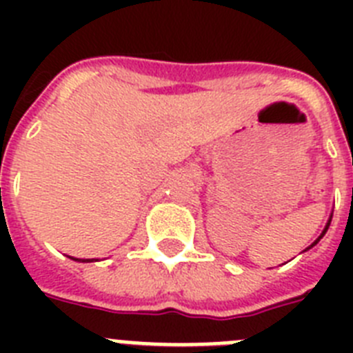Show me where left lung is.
Returning <instances> with one entry per match:
<instances>
[{
	"mask_svg": "<svg viewBox=\"0 0 353 353\" xmlns=\"http://www.w3.org/2000/svg\"><path fill=\"white\" fill-rule=\"evenodd\" d=\"M329 224H330V221H329V223H327V226H325V230H323V232H322V235L318 236V239H316V240H314V242H313V244H311V245H310V248H313V245H316V244H318V240H320V239H322V236H323V235H325V232H327V230H329ZM310 248H307V249H310Z\"/></svg>",
	"mask_w": 353,
	"mask_h": 353,
	"instance_id": "left-lung-1",
	"label": "left lung"
}]
</instances>
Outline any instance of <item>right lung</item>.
<instances>
[{"mask_svg":"<svg viewBox=\"0 0 353 353\" xmlns=\"http://www.w3.org/2000/svg\"><path fill=\"white\" fill-rule=\"evenodd\" d=\"M79 261H92V260H79Z\"/></svg>","mask_w":353,"mask_h":353,"instance_id":"add662e5","label":"right lung"}]
</instances>
